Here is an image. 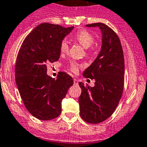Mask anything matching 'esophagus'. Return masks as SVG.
I'll list each match as a JSON object with an SVG mask.
<instances>
[{
	"label": "esophagus",
	"instance_id": "1",
	"mask_svg": "<svg viewBox=\"0 0 147 147\" xmlns=\"http://www.w3.org/2000/svg\"><path fill=\"white\" fill-rule=\"evenodd\" d=\"M74 84H75V85H78V80H77V79H75H75H74Z\"/></svg>",
	"mask_w": 147,
	"mask_h": 147
}]
</instances>
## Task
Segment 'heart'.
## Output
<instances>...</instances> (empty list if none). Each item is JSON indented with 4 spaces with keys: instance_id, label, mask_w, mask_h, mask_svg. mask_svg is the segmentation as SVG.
Wrapping results in <instances>:
<instances>
[{
    "instance_id": "heart-1",
    "label": "heart",
    "mask_w": 147,
    "mask_h": 147,
    "mask_svg": "<svg viewBox=\"0 0 147 147\" xmlns=\"http://www.w3.org/2000/svg\"><path fill=\"white\" fill-rule=\"evenodd\" d=\"M72 38L78 42H80L85 49H88V48L91 47L95 42V38L94 35L86 30H82L77 32L72 36ZM59 50L61 53H65L68 51L69 45H68V42L66 40H62L61 41L59 45ZM80 67V64L75 61L70 64V69L74 72H76Z\"/></svg>"
}]
</instances>
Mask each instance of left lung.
Returning <instances> with one entry per match:
<instances>
[{
  "instance_id": "1",
  "label": "left lung",
  "mask_w": 147,
  "mask_h": 147,
  "mask_svg": "<svg viewBox=\"0 0 147 147\" xmlns=\"http://www.w3.org/2000/svg\"><path fill=\"white\" fill-rule=\"evenodd\" d=\"M86 26L99 27L102 45L98 57L83 74L85 78L94 79L95 86H86L79 83L82 90L79 97L80 115L87 123L97 124L110 117L122 97L124 56L120 39L110 27L101 22Z\"/></svg>"
}]
</instances>
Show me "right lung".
I'll return each mask as SVG.
<instances>
[{
	"label": "right lung",
	"instance_id": "obj_1",
	"mask_svg": "<svg viewBox=\"0 0 147 147\" xmlns=\"http://www.w3.org/2000/svg\"><path fill=\"white\" fill-rule=\"evenodd\" d=\"M74 27L42 23L23 41L15 65V80L24 106L32 116L50 120L61 112V101L73 84L72 77L59 73L57 79L47 75V63L58 61L59 45Z\"/></svg>",
	"mask_w": 147,
	"mask_h": 147
}]
</instances>
